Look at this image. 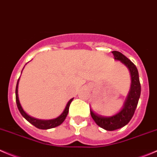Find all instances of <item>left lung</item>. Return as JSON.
<instances>
[{"label":"left lung","instance_id":"1","mask_svg":"<svg viewBox=\"0 0 157 157\" xmlns=\"http://www.w3.org/2000/svg\"><path fill=\"white\" fill-rule=\"evenodd\" d=\"M112 53L113 54L115 60H121L130 70L132 82L130 93L127 96L124 107L118 113L112 117H104L95 113L90 109V115L96 124L101 128L109 131L121 128L130 122L136 110L141 92L139 74L134 63L119 51H112Z\"/></svg>","mask_w":157,"mask_h":157}]
</instances>
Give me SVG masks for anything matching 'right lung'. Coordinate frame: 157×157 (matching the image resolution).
<instances>
[{
  "label": "right lung",
  "mask_w": 157,
  "mask_h": 157,
  "mask_svg": "<svg viewBox=\"0 0 157 157\" xmlns=\"http://www.w3.org/2000/svg\"><path fill=\"white\" fill-rule=\"evenodd\" d=\"M18 81H19V79L17 80V86H16V90H15V93H16V103H17V106L18 109H19L20 113H21V115L28 121L29 123L33 125L34 127H36V128L38 129H41V130H48V129H51L54 128V127H57V126L60 125L64 121L65 118L67 116L68 112H69V107L70 105H71V103L72 102L73 98L71 99V100L68 101L66 107H65L64 110L63 112L58 117L55 118V119L53 120H49V121H43V120H38V119H35L33 117H30L29 115H27L25 112L24 111V109H22L21 107V104H20L19 100H18V94H17V85H18Z\"/></svg>",
  "instance_id": "obj_1"
}]
</instances>
